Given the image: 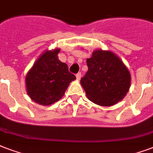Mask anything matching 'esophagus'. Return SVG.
<instances>
[{
	"label": "esophagus",
	"mask_w": 153,
	"mask_h": 153,
	"mask_svg": "<svg viewBox=\"0 0 153 153\" xmlns=\"http://www.w3.org/2000/svg\"><path fill=\"white\" fill-rule=\"evenodd\" d=\"M76 79H77L78 81H79V80H80V79H81V72H78L77 74L76 75Z\"/></svg>",
	"instance_id": "obj_1"
}]
</instances>
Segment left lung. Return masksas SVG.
Masks as SVG:
<instances>
[{
    "mask_svg": "<svg viewBox=\"0 0 153 153\" xmlns=\"http://www.w3.org/2000/svg\"><path fill=\"white\" fill-rule=\"evenodd\" d=\"M86 61L88 72L81 84L87 97L102 106H111L123 99L129 91L131 74L119 57L99 49Z\"/></svg>",
    "mask_w": 153,
    "mask_h": 153,
    "instance_id": "obj_1",
    "label": "left lung"
}]
</instances>
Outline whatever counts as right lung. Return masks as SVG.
Masks as SVG:
<instances>
[{"label": "right lung", "instance_id": "right-lung-1", "mask_svg": "<svg viewBox=\"0 0 153 153\" xmlns=\"http://www.w3.org/2000/svg\"><path fill=\"white\" fill-rule=\"evenodd\" d=\"M59 48L46 51L26 76V92L33 101L42 105L58 102L76 76L58 58Z\"/></svg>", "mask_w": 153, "mask_h": 153}]
</instances>
